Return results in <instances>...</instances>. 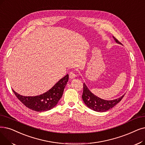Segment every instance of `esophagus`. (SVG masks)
I'll return each instance as SVG.
<instances>
[{"mask_svg":"<svg viewBox=\"0 0 145 145\" xmlns=\"http://www.w3.org/2000/svg\"><path fill=\"white\" fill-rule=\"evenodd\" d=\"M76 77V75L74 74V72H71L70 73H69V78H70L71 79H73Z\"/></svg>","mask_w":145,"mask_h":145,"instance_id":"esophagus-1","label":"esophagus"}]
</instances>
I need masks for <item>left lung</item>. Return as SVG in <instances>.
Segmentation results:
<instances>
[{
    "label": "left lung",
    "instance_id": "obj_1",
    "mask_svg": "<svg viewBox=\"0 0 145 145\" xmlns=\"http://www.w3.org/2000/svg\"><path fill=\"white\" fill-rule=\"evenodd\" d=\"M112 37L116 42L119 44H121L114 36H112ZM124 96V94L118 98L112 100L103 99L94 95L84 83V92L82 98L84 103L88 108L97 112H105L114 107L120 101Z\"/></svg>",
    "mask_w": 145,
    "mask_h": 145
}]
</instances>
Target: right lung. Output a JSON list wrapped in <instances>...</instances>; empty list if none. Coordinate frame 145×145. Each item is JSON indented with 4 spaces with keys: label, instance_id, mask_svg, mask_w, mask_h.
<instances>
[{
    "label": "right lung",
    "instance_id": "add662e5",
    "mask_svg": "<svg viewBox=\"0 0 145 145\" xmlns=\"http://www.w3.org/2000/svg\"><path fill=\"white\" fill-rule=\"evenodd\" d=\"M68 80L67 74L46 92L34 97L23 96L12 90L18 99L28 108L37 112L46 111L53 108L57 104Z\"/></svg>",
    "mask_w": 145,
    "mask_h": 145
}]
</instances>
